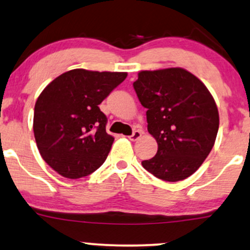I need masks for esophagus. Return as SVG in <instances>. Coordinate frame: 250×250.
<instances>
[{
    "label": "esophagus",
    "mask_w": 250,
    "mask_h": 250,
    "mask_svg": "<svg viewBox=\"0 0 250 250\" xmlns=\"http://www.w3.org/2000/svg\"><path fill=\"white\" fill-rule=\"evenodd\" d=\"M143 133H144L143 131H140V130H136V131H134L133 133H132L131 136H130V140H132V142H136V140H138V139H139L140 137L143 136Z\"/></svg>",
    "instance_id": "34e87169"
}]
</instances>
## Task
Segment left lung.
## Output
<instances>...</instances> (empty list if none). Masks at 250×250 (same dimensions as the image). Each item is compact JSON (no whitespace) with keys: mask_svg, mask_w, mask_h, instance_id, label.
Returning <instances> with one entry per match:
<instances>
[{"mask_svg":"<svg viewBox=\"0 0 250 250\" xmlns=\"http://www.w3.org/2000/svg\"><path fill=\"white\" fill-rule=\"evenodd\" d=\"M147 108V130L157 140L146 171L165 181L184 180L202 165L219 130V111L202 82L183 67L140 71L133 83Z\"/></svg>","mask_w":250,"mask_h":250,"instance_id":"1","label":"left lung"}]
</instances>
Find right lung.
Returning <instances> with one entry per match:
<instances>
[{
	"label": "right lung",
	"instance_id": "1",
	"mask_svg": "<svg viewBox=\"0 0 250 250\" xmlns=\"http://www.w3.org/2000/svg\"><path fill=\"white\" fill-rule=\"evenodd\" d=\"M126 72L75 69L62 73L35 104L34 134L43 160L62 177L78 179L106 160L114 138L98 105Z\"/></svg>",
	"mask_w": 250,
	"mask_h": 250
}]
</instances>
